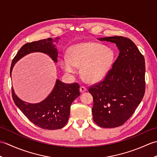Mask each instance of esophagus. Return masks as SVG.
Segmentation results:
<instances>
[{"mask_svg":"<svg viewBox=\"0 0 157 157\" xmlns=\"http://www.w3.org/2000/svg\"><path fill=\"white\" fill-rule=\"evenodd\" d=\"M79 90H80V92L82 93L86 92V90H87V89H86V88L85 87V86H80V88H79Z\"/></svg>","mask_w":157,"mask_h":157,"instance_id":"1","label":"esophagus"}]
</instances>
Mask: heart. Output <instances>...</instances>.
Returning a JSON list of instances; mask_svg holds the SVG:
<instances>
[{
  "label": "heart",
  "instance_id": "obj_1",
  "mask_svg": "<svg viewBox=\"0 0 157 157\" xmlns=\"http://www.w3.org/2000/svg\"><path fill=\"white\" fill-rule=\"evenodd\" d=\"M114 56V52L111 48L99 43L81 42L71 46L69 56H63L60 65L68 74H74L77 68L81 67L83 79L87 82L96 83L108 74Z\"/></svg>",
  "mask_w": 157,
  "mask_h": 157
}]
</instances>
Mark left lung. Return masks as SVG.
<instances>
[{"label":"left lung","mask_w":157,"mask_h":157,"mask_svg":"<svg viewBox=\"0 0 157 157\" xmlns=\"http://www.w3.org/2000/svg\"><path fill=\"white\" fill-rule=\"evenodd\" d=\"M97 39L114 43L119 54L104 80L88 90L94 101L93 120L101 128H116L133 115L144 95V58L129 38Z\"/></svg>","instance_id":"1"}]
</instances>
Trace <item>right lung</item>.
I'll return each instance as SVG.
<instances>
[{"label":"right lung","instance_id":"right-lung-1","mask_svg":"<svg viewBox=\"0 0 157 157\" xmlns=\"http://www.w3.org/2000/svg\"><path fill=\"white\" fill-rule=\"evenodd\" d=\"M59 37L47 38L27 43L19 49L13 59L11 72L15 63L23 56L32 52L48 55L57 63L58 50L54 42L58 43ZM80 95L79 86L77 83L69 84L56 79L52 90L44 101L38 103H29L22 101L15 94L12 88V96L16 106L34 124L45 129H58L63 128L68 121L70 107L74 100Z\"/></svg>","mask_w":157,"mask_h":157}]
</instances>
